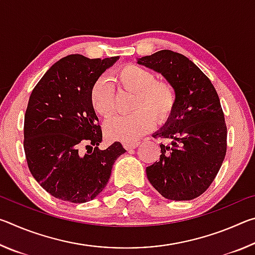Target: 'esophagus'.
I'll return each instance as SVG.
<instances>
[{"instance_id": "obj_1", "label": "esophagus", "mask_w": 255, "mask_h": 255, "mask_svg": "<svg viewBox=\"0 0 255 255\" xmlns=\"http://www.w3.org/2000/svg\"><path fill=\"white\" fill-rule=\"evenodd\" d=\"M123 145H124V147H125V148H126L127 150H129V149L136 148L137 146L139 145V143H137V141H136V143H124Z\"/></svg>"}]
</instances>
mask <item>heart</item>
<instances>
[{"label":"heart","instance_id":"heart-1","mask_svg":"<svg viewBox=\"0 0 255 255\" xmlns=\"http://www.w3.org/2000/svg\"><path fill=\"white\" fill-rule=\"evenodd\" d=\"M114 80L124 91L133 93V112L117 116L107 123L105 132L109 139L132 143L149 131L155 123L164 124L171 117L176 94L169 81L155 80L153 72L133 64L119 67ZM90 100L93 109L102 117H110L116 110L114 88L105 79L93 84Z\"/></svg>","mask_w":255,"mask_h":255}]
</instances>
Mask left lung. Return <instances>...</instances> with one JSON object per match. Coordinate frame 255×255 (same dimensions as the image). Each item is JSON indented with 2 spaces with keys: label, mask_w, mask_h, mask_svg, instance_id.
<instances>
[{
  "label": "left lung",
  "mask_w": 255,
  "mask_h": 255,
  "mask_svg": "<svg viewBox=\"0 0 255 255\" xmlns=\"http://www.w3.org/2000/svg\"><path fill=\"white\" fill-rule=\"evenodd\" d=\"M137 63L161 73L176 94L171 117L154 133L171 144L159 145V161L146 167L147 179L166 199H195L213 183L226 155L227 128L218 94L182 54L164 49Z\"/></svg>",
  "instance_id": "1"
}]
</instances>
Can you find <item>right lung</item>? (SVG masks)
<instances>
[{"mask_svg": "<svg viewBox=\"0 0 255 255\" xmlns=\"http://www.w3.org/2000/svg\"><path fill=\"white\" fill-rule=\"evenodd\" d=\"M118 58L68 55L46 72L29 98L23 128L28 167L57 199L74 204L94 199L109 181L116 159L126 152L119 141L99 149L102 130L90 100L93 84Z\"/></svg>", "mask_w": 255, "mask_h": 255, "instance_id": "1", "label": "right lung"}]
</instances>
